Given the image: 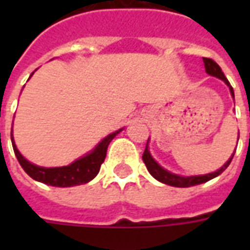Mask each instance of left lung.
<instances>
[{
    "label": "left lung",
    "instance_id": "obj_1",
    "mask_svg": "<svg viewBox=\"0 0 250 250\" xmlns=\"http://www.w3.org/2000/svg\"><path fill=\"white\" fill-rule=\"evenodd\" d=\"M204 62H205V69L206 72L211 75V76L218 77L221 80H224L226 83V85L230 88V93L231 96L234 98V91H233V88H231L230 83L228 82V79L224 75V72L221 71L220 65L214 62V60H211V59H208V57H204ZM236 152V151H234ZM234 157V154L231 155V158H229V161L220 168V170H217L215 173H210L206 174V175H195V177H179L177 174H171L167 170H165L162 168L159 165H158L154 159L150 155V152H148V148L146 146V150L143 152V155H142V159H143V162L146 165L147 170H148V173L151 174L152 177L155 179H158L159 182H162V184L170 185V186H175V188H190V186H195V185H201L205 184V182H208L210 179L215 178V177H218L221 173H224L226 170V167L230 165L231 159Z\"/></svg>",
    "mask_w": 250,
    "mask_h": 250
}]
</instances>
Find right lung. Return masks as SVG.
<instances>
[{
  "instance_id": "obj_1",
  "label": "right lung",
  "mask_w": 250,
  "mask_h": 250,
  "mask_svg": "<svg viewBox=\"0 0 250 250\" xmlns=\"http://www.w3.org/2000/svg\"><path fill=\"white\" fill-rule=\"evenodd\" d=\"M120 131L122 130L109 134L107 138H104L103 141L99 143L96 148L91 154L77 159L73 163H71L69 166L49 168L40 167V166H36L33 163L28 162L17 150V147L14 145L13 135L10 134V136H12L14 154L19 159L21 167L24 168L25 173L28 174L30 178L45 185L57 186V188H71V186L87 184L98 175L100 166H102V163L104 162L105 155H107L108 145L116 136V134H119Z\"/></svg>"
}]
</instances>
